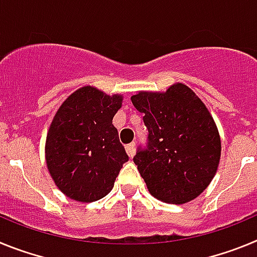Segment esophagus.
<instances>
[{"label":"esophagus","instance_id":"1","mask_svg":"<svg viewBox=\"0 0 257 257\" xmlns=\"http://www.w3.org/2000/svg\"><path fill=\"white\" fill-rule=\"evenodd\" d=\"M126 152L128 154V157L133 158L135 156V143H131V144H127L126 145Z\"/></svg>","mask_w":257,"mask_h":257}]
</instances>
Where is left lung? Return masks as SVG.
I'll return each mask as SVG.
<instances>
[{"label": "left lung", "mask_w": 257, "mask_h": 257, "mask_svg": "<svg viewBox=\"0 0 257 257\" xmlns=\"http://www.w3.org/2000/svg\"><path fill=\"white\" fill-rule=\"evenodd\" d=\"M131 101L149 133L147 147L134 157L149 193L175 205L197 198L216 174L221 153L208 109L184 83L166 92L142 91Z\"/></svg>", "instance_id": "8db88e82"}]
</instances>
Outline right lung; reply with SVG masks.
Wrapping results in <instances>:
<instances>
[{"mask_svg": "<svg viewBox=\"0 0 257 257\" xmlns=\"http://www.w3.org/2000/svg\"><path fill=\"white\" fill-rule=\"evenodd\" d=\"M121 105V95L85 86L58 109L45 153L51 178L70 199L88 203L105 197L128 161L112 123Z\"/></svg>", "mask_w": 257, "mask_h": 257, "instance_id": "1", "label": "right lung"}]
</instances>
